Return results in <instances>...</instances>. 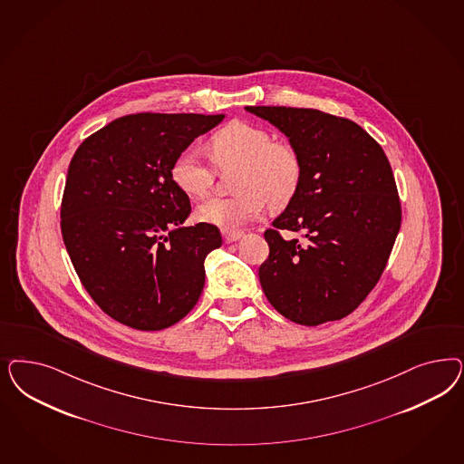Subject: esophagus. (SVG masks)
<instances>
[{
	"label": "esophagus",
	"instance_id": "1",
	"mask_svg": "<svg viewBox=\"0 0 464 464\" xmlns=\"http://www.w3.org/2000/svg\"><path fill=\"white\" fill-rule=\"evenodd\" d=\"M222 234H224V240L227 244L236 242V240H239L242 237L240 230H222Z\"/></svg>",
	"mask_w": 464,
	"mask_h": 464
}]
</instances>
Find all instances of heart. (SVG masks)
Instances as JSON below:
<instances>
[{
    "instance_id": "heart-1",
    "label": "heart",
    "mask_w": 464,
    "mask_h": 464,
    "mask_svg": "<svg viewBox=\"0 0 464 464\" xmlns=\"http://www.w3.org/2000/svg\"><path fill=\"white\" fill-rule=\"evenodd\" d=\"M209 150L220 169L240 167L236 179L239 193L201 203L196 209L201 222L234 230L261 217L268 201L273 208H282L299 191L304 174L299 150L273 140L265 128L234 121L211 136ZM170 176L180 191L203 198L211 191L215 167L201 149L191 145L176 157Z\"/></svg>"
}]
</instances>
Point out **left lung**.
<instances>
[{
	"mask_svg": "<svg viewBox=\"0 0 464 464\" xmlns=\"http://www.w3.org/2000/svg\"><path fill=\"white\" fill-rule=\"evenodd\" d=\"M299 150V191L265 232L259 282L286 319L317 326L353 313L379 282L401 227L388 157L357 122L317 109L247 105ZM280 229L300 231L284 240Z\"/></svg>",
	"mask_w": 464,
	"mask_h": 464,
	"instance_id": "left-lung-1",
	"label": "left lung"
}]
</instances>
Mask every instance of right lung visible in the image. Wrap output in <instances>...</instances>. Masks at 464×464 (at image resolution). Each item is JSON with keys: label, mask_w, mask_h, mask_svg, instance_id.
<instances>
[{"label": "right lung", "mask_w": 464, "mask_h": 464, "mask_svg": "<svg viewBox=\"0 0 464 464\" xmlns=\"http://www.w3.org/2000/svg\"><path fill=\"white\" fill-rule=\"evenodd\" d=\"M224 114L140 112L114 120L75 151L61 203V234L90 297L121 324L159 331L199 299L215 225L184 227L189 198L170 169Z\"/></svg>", "instance_id": "obj_1"}]
</instances>
